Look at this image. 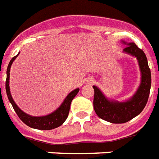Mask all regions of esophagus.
<instances>
[{"instance_id": "obj_1", "label": "esophagus", "mask_w": 159, "mask_h": 159, "mask_svg": "<svg viewBox=\"0 0 159 159\" xmlns=\"http://www.w3.org/2000/svg\"><path fill=\"white\" fill-rule=\"evenodd\" d=\"M93 82V79L89 78V80H88V83H89V84H92Z\"/></svg>"}]
</instances>
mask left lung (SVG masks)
<instances>
[{
    "label": "left lung",
    "instance_id": "8db88e82",
    "mask_svg": "<svg viewBox=\"0 0 159 159\" xmlns=\"http://www.w3.org/2000/svg\"><path fill=\"white\" fill-rule=\"evenodd\" d=\"M121 41L126 46L124 48V53L132 55L137 59L141 70V84L132 98L124 102L107 98L99 88L95 85L93 86L94 111L98 117L111 124H124L141 114L148 102L151 87V72L145 53L133 42Z\"/></svg>",
    "mask_w": 159,
    "mask_h": 159
}]
</instances>
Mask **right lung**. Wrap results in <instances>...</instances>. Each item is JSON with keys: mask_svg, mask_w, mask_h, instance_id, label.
<instances>
[{"mask_svg": "<svg viewBox=\"0 0 159 159\" xmlns=\"http://www.w3.org/2000/svg\"><path fill=\"white\" fill-rule=\"evenodd\" d=\"M19 53L10 60V63L8 65L7 70H6V94L9 98V101L11 103L14 111L16 112L19 119L24 123L26 125H27L30 128H35V129L39 130H51L53 128H58L66 121L67 119L68 114L70 111V106L72 100L79 93L80 89H75V90L71 91L70 93L66 96V98L64 99L61 106H59L57 110H55L53 112H52L49 115H44V116H32V115H27V113L23 112L19 107L14 102V99L12 98L11 93H10V71L11 65L13 61L16 59Z\"/></svg>", "mask_w": 159, "mask_h": 159, "instance_id": "right-lung-1", "label": "right lung"}]
</instances>
